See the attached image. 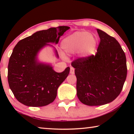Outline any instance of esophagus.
<instances>
[{
  "instance_id": "34e87169",
  "label": "esophagus",
  "mask_w": 134,
  "mask_h": 134,
  "mask_svg": "<svg viewBox=\"0 0 134 134\" xmlns=\"http://www.w3.org/2000/svg\"><path fill=\"white\" fill-rule=\"evenodd\" d=\"M70 74H74V69L73 67L70 68Z\"/></svg>"
}]
</instances>
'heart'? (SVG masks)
Returning a JSON list of instances; mask_svg holds the SVG:
<instances>
[{
  "label": "heart",
  "instance_id": "heart-1",
  "mask_svg": "<svg viewBox=\"0 0 134 134\" xmlns=\"http://www.w3.org/2000/svg\"><path fill=\"white\" fill-rule=\"evenodd\" d=\"M97 45V40L87 31H77L63 40L62 47L67 54L81 51L84 56L93 54Z\"/></svg>",
  "mask_w": 134,
  "mask_h": 134
}]
</instances>
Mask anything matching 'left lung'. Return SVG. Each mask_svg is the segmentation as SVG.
I'll return each instance as SVG.
<instances>
[{"label": "left lung", "instance_id": "1", "mask_svg": "<svg viewBox=\"0 0 134 134\" xmlns=\"http://www.w3.org/2000/svg\"><path fill=\"white\" fill-rule=\"evenodd\" d=\"M100 39L97 53L74 60L77 95L81 103L99 106L116 98L127 75L126 56L118 41L97 29Z\"/></svg>", "mask_w": 134, "mask_h": 134}]
</instances>
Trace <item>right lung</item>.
Returning a JSON list of instances; mask_svg holds the SVG:
<instances>
[{"instance_id":"right-lung-1","label":"right lung","mask_w":134,"mask_h":134,"mask_svg":"<svg viewBox=\"0 0 134 134\" xmlns=\"http://www.w3.org/2000/svg\"><path fill=\"white\" fill-rule=\"evenodd\" d=\"M70 28L61 26L36 32L18 42L8 64V80L10 89L24 105L40 107L55 100L57 89L68 76L70 67L57 72L51 65L38 63V52L47 43L57 44L61 36ZM56 55L58 57L55 50Z\"/></svg>"}]
</instances>
